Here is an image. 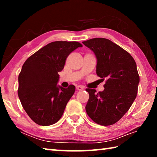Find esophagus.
<instances>
[{
    "mask_svg": "<svg viewBox=\"0 0 157 157\" xmlns=\"http://www.w3.org/2000/svg\"><path fill=\"white\" fill-rule=\"evenodd\" d=\"M76 89L78 90V91H83L84 87L82 86H76Z\"/></svg>",
    "mask_w": 157,
    "mask_h": 157,
    "instance_id": "obj_1",
    "label": "esophagus"
}]
</instances>
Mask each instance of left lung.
Listing matches in <instances>:
<instances>
[{
  "label": "left lung",
  "instance_id": "obj_1",
  "mask_svg": "<svg viewBox=\"0 0 157 157\" xmlns=\"http://www.w3.org/2000/svg\"><path fill=\"white\" fill-rule=\"evenodd\" d=\"M82 43L94 52L97 75L107 79L103 91L86 89L89 94L86 111L95 123L111 125L127 113L136 97L140 80L136 63L129 52L109 39L94 38Z\"/></svg>",
  "mask_w": 157,
  "mask_h": 157
}]
</instances>
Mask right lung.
Wrapping results in <instances>:
<instances>
[{"label":"right lung","instance_id":"right-lung-1","mask_svg":"<svg viewBox=\"0 0 157 157\" xmlns=\"http://www.w3.org/2000/svg\"><path fill=\"white\" fill-rule=\"evenodd\" d=\"M81 44L53 41L41 48L23 63L18 75V95L23 109L34 123L51 125L62 116L66 106L75 91L58 85L66 59Z\"/></svg>","mask_w":157,"mask_h":157}]
</instances>
